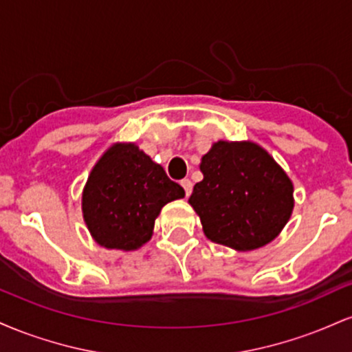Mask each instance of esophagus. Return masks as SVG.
Instances as JSON below:
<instances>
[{
	"mask_svg": "<svg viewBox=\"0 0 352 352\" xmlns=\"http://www.w3.org/2000/svg\"><path fill=\"white\" fill-rule=\"evenodd\" d=\"M180 185L182 187H184V190H185V195H190V193H192V188H193V184H192V180L190 179H184L180 182Z\"/></svg>",
	"mask_w": 352,
	"mask_h": 352,
	"instance_id": "34e87169",
	"label": "esophagus"
}]
</instances>
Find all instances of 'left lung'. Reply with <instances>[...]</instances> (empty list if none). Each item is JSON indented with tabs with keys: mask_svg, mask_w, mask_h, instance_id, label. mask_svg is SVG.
<instances>
[{
	"mask_svg": "<svg viewBox=\"0 0 352 352\" xmlns=\"http://www.w3.org/2000/svg\"><path fill=\"white\" fill-rule=\"evenodd\" d=\"M190 205L215 243L250 252L273 240L293 210V184L253 142H217L201 157Z\"/></svg>",
	"mask_w": 352,
	"mask_h": 352,
	"instance_id": "1",
	"label": "left lung"
}]
</instances>
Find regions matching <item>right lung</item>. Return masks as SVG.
<instances>
[{
    "mask_svg": "<svg viewBox=\"0 0 352 352\" xmlns=\"http://www.w3.org/2000/svg\"><path fill=\"white\" fill-rule=\"evenodd\" d=\"M184 195V188L137 145L116 144L89 175L84 220L99 245L131 252L151 240L164 205Z\"/></svg>",
    "mask_w": 352,
    "mask_h": 352,
    "instance_id": "add662e5",
    "label": "right lung"
}]
</instances>
